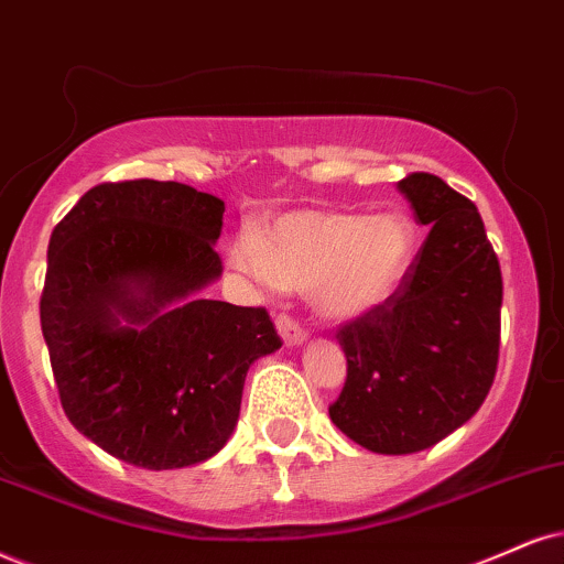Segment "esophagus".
Here are the masks:
<instances>
[{
  "mask_svg": "<svg viewBox=\"0 0 564 564\" xmlns=\"http://www.w3.org/2000/svg\"><path fill=\"white\" fill-rule=\"evenodd\" d=\"M274 324H276V332H280V337L284 339V345H301L305 337H308V332L303 329L301 324L295 322V318H290V316H284V314H280L274 318Z\"/></svg>",
  "mask_w": 564,
  "mask_h": 564,
  "instance_id": "34e87169",
  "label": "esophagus"
}]
</instances>
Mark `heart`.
<instances>
[{"label":"heart","instance_id":"heart-1","mask_svg":"<svg viewBox=\"0 0 564 564\" xmlns=\"http://www.w3.org/2000/svg\"><path fill=\"white\" fill-rule=\"evenodd\" d=\"M413 248V227L398 212H293L240 232L229 263L263 288L308 290L326 318H356L398 293Z\"/></svg>","mask_w":564,"mask_h":564}]
</instances>
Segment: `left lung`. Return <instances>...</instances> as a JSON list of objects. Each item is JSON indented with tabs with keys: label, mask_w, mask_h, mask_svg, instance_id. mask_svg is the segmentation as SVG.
I'll list each match as a JSON object with an SVG mask.
<instances>
[{
	"label": "left lung",
	"mask_w": 564,
	"mask_h": 564,
	"mask_svg": "<svg viewBox=\"0 0 564 564\" xmlns=\"http://www.w3.org/2000/svg\"><path fill=\"white\" fill-rule=\"evenodd\" d=\"M398 187L431 229L398 293L337 332L347 379L329 405L379 455L421 452L474 419L499 360L502 271L476 204L429 172Z\"/></svg>",
	"instance_id": "left-lung-1"
}]
</instances>
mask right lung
Listing matches in <instances>:
<instances>
[{"instance_id":"right-lung-1","label":"right lung","mask_w":564,"mask_h":564,"mask_svg":"<svg viewBox=\"0 0 564 564\" xmlns=\"http://www.w3.org/2000/svg\"><path fill=\"white\" fill-rule=\"evenodd\" d=\"M225 200L183 183H101L48 240L44 332L65 415L135 468L225 447L253 360L280 350L267 308L208 301Z\"/></svg>"}]
</instances>
